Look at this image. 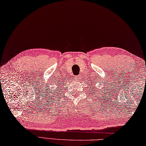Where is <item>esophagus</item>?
Segmentation results:
<instances>
[{"label": "esophagus", "instance_id": "obj_1", "mask_svg": "<svg viewBox=\"0 0 146 146\" xmlns=\"http://www.w3.org/2000/svg\"><path fill=\"white\" fill-rule=\"evenodd\" d=\"M81 79V76H76L74 77V80L76 81H78V80H80Z\"/></svg>", "mask_w": 146, "mask_h": 146}]
</instances>
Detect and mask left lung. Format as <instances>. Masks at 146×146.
Returning <instances> with one entry per match:
<instances>
[{
	"instance_id": "obj_1",
	"label": "left lung",
	"mask_w": 146,
	"mask_h": 146,
	"mask_svg": "<svg viewBox=\"0 0 146 146\" xmlns=\"http://www.w3.org/2000/svg\"><path fill=\"white\" fill-rule=\"evenodd\" d=\"M92 85H94V83H92ZM92 85H91V86H90V87H93V86Z\"/></svg>"
}]
</instances>
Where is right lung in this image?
Wrapping results in <instances>:
<instances>
[{
	"mask_svg": "<svg viewBox=\"0 0 146 146\" xmlns=\"http://www.w3.org/2000/svg\"><path fill=\"white\" fill-rule=\"evenodd\" d=\"M58 85H59V84H58ZM58 87H59V86H58Z\"/></svg>",
	"mask_w": 146,
	"mask_h": 146,
	"instance_id": "right-lung-1",
	"label": "right lung"
}]
</instances>
